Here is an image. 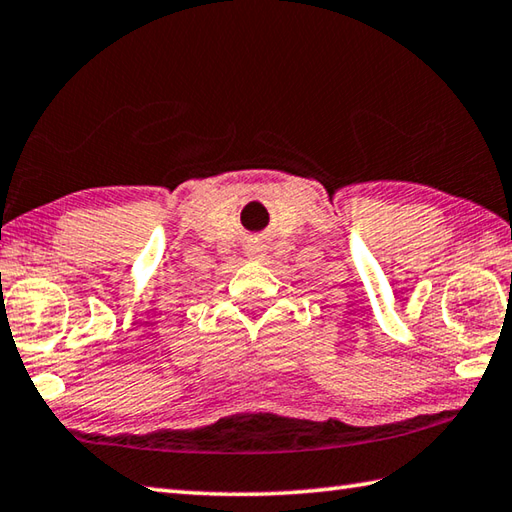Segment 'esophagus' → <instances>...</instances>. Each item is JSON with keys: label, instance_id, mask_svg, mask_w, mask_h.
<instances>
[{"label": "esophagus", "instance_id": "esophagus-1", "mask_svg": "<svg viewBox=\"0 0 512 512\" xmlns=\"http://www.w3.org/2000/svg\"><path fill=\"white\" fill-rule=\"evenodd\" d=\"M247 254L252 256V258H260V256L265 254V247H263V245H252V247H249Z\"/></svg>", "mask_w": 512, "mask_h": 512}]
</instances>
